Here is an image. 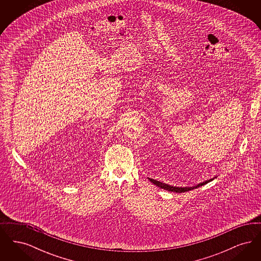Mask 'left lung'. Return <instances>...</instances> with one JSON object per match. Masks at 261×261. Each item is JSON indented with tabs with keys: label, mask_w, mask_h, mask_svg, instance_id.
<instances>
[{
	"label": "left lung",
	"mask_w": 261,
	"mask_h": 261,
	"mask_svg": "<svg viewBox=\"0 0 261 261\" xmlns=\"http://www.w3.org/2000/svg\"><path fill=\"white\" fill-rule=\"evenodd\" d=\"M215 178H216V176L213 177V178H211L210 180H205V181H203V182H201V183H199V184H197L196 186L177 187L172 186V185H169V184H166V183H163V182H161V181H158V180H155V179H152V178H149V177H148V179H149V181H150L152 184H154L155 186L160 187L161 189H164V190H166V191H168V192H174V193H184V192H188V191L197 189V188H199V187L203 186V185L210 183L212 180H214Z\"/></svg>",
	"instance_id": "1"
}]
</instances>
